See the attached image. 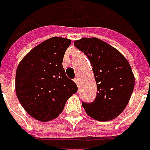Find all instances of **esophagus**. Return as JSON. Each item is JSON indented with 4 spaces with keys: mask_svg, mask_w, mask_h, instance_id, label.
Listing matches in <instances>:
<instances>
[{
    "mask_svg": "<svg viewBox=\"0 0 150 150\" xmlns=\"http://www.w3.org/2000/svg\"><path fill=\"white\" fill-rule=\"evenodd\" d=\"M74 82L76 83V84L78 86H79V84H80V79H79V78H76V79H74Z\"/></svg>",
    "mask_w": 150,
    "mask_h": 150,
    "instance_id": "esophagus-1",
    "label": "esophagus"
}]
</instances>
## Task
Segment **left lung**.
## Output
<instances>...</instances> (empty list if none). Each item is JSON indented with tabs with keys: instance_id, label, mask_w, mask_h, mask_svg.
Listing matches in <instances>:
<instances>
[{
	"instance_id": "obj_1",
	"label": "left lung",
	"mask_w": 150,
	"mask_h": 150,
	"mask_svg": "<svg viewBox=\"0 0 150 150\" xmlns=\"http://www.w3.org/2000/svg\"><path fill=\"white\" fill-rule=\"evenodd\" d=\"M74 45L88 58L97 84L94 101L83 102V107L97 121L115 119L127 105L134 88L130 64L116 48L94 37L82 38L74 41Z\"/></svg>"
}]
</instances>
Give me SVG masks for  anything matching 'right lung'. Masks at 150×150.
Masks as SVG:
<instances>
[{"mask_svg":"<svg viewBox=\"0 0 150 150\" xmlns=\"http://www.w3.org/2000/svg\"><path fill=\"white\" fill-rule=\"evenodd\" d=\"M66 38L52 37L23 58L16 71L15 89L22 106L34 119L49 122L59 116L67 100L78 91L62 67L71 45Z\"/></svg>","mask_w":150,"mask_h":150,"instance_id":"right-lung-1","label":"right lung"}]
</instances>
